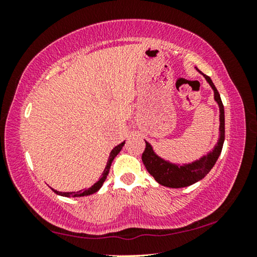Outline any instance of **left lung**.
<instances>
[{
  "mask_svg": "<svg viewBox=\"0 0 257 257\" xmlns=\"http://www.w3.org/2000/svg\"><path fill=\"white\" fill-rule=\"evenodd\" d=\"M197 69V68H196ZM206 81L212 87L213 92H214V99L219 104L220 107V138L217 141V144L214 146L212 152L207 155H204L197 161H194L189 164H175L170 163L169 161H165L159 155L155 154L153 147L151 146L150 143H146V147L144 153L142 155L143 163H144L146 170L150 172L151 176L154 177V179L159 182L160 185L170 187V188H181V187H187L195 184V182L203 179L211 169L214 167L217 158L221 154L222 146L224 143V108L222 101H221L220 94L215 88L214 84L211 80V78L204 75Z\"/></svg>",
  "mask_w": 257,
  "mask_h": 257,
  "instance_id": "left-lung-1",
  "label": "left lung"
}]
</instances>
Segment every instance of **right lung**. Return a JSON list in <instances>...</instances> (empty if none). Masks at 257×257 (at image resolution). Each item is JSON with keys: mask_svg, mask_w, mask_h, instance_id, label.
I'll return each mask as SVG.
<instances>
[{"mask_svg": "<svg viewBox=\"0 0 257 257\" xmlns=\"http://www.w3.org/2000/svg\"><path fill=\"white\" fill-rule=\"evenodd\" d=\"M123 145H124V142L121 143V144H119L118 146H115L114 149H113V150L111 151L110 156H108V160H107V163H106V167H105V169H104V171H103V173H102L101 179H99L97 182H95V184H94L92 187H90V188L86 189V190H84V191L79 190V191H77V193H76V191H69V193H63V191H58V190H55V189H53V188H51V189L53 190L55 194L60 195V196H64V197H81V196H87V195H92V194H94V193H96V191L102 187L103 182L105 181V179H106V177H107V175H108V171H110L112 161L114 160L115 156L120 153V151L122 150Z\"/></svg>", "mask_w": 257, "mask_h": 257, "instance_id": "right-lung-1", "label": "right lung"}]
</instances>
